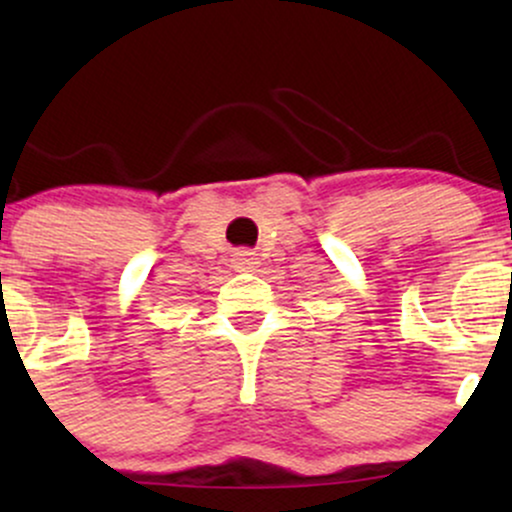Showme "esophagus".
<instances>
[{
  "label": "esophagus",
  "mask_w": 512,
  "mask_h": 512,
  "mask_svg": "<svg viewBox=\"0 0 512 512\" xmlns=\"http://www.w3.org/2000/svg\"><path fill=\"white\" fill-rule=\"evenodd\" d=\"M257 257H255V252H250V250H238L236 255H233V267L238 269V272H248V269H252V267H257Z\"/></svg>",
  "instance_id": "obj_1"
}]
</instances>
